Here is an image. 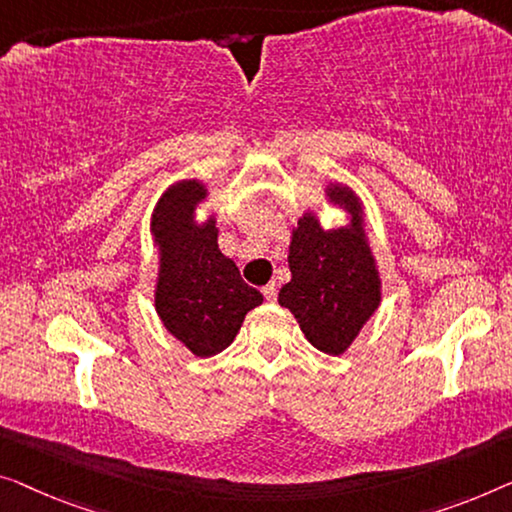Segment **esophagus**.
I'll use <instances>...</instances> for the list:
<instances>
[{
  "instance_id": "1",
  "label": "esophagus",
  "mask_w": 512,
  "mask_h": 512,
  "mask_svg": "<svg viewBox=\"0 0 512 512\" xmlns=\"http://www.w3.org/2000/svg\"><path fill=\"white\" fill-rule=\"evenodd\" d=\"M262 294H264L266 301H276V296H278L276 282H269V285H264V287H262Z\"/></svg>"
}]
</instances>
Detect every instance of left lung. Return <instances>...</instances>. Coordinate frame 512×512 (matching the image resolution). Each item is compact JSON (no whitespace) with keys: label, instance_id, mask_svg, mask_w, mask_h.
Returning <instances> with one entry per match:
<instances>
[{"label":"left lung","instance_id":"left-lung-1","mask_svg":"<svg viewBox=\"0 0 512 512\" xmlns=\"http://www.w3.org/2000/svg\"><path fill=\"white\" fill-rule=\"evenodd\" d=\"M326 195L349 213V225L324 230L315 213H303L289 243L292 280L282 285L278 303L296 317L312 347L340 356L379 308L381 280L361 200L342 183H331Z\"/></svg>","mask_w":512,"mask_h":512}]
</instances>
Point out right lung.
I'll list each match as a JSON object with an SVG mask.
<instances>
[{"instance_id":"1","label":"right lung","mask_w":512,"mask_h":512,"mask_svg":"<svg viewBox=\"0 0 512 512\" xmlns=\"http://www.w3.org/2000/svg\"><path fill=\"white\" fill-rule=\"evenodd\" d=\"M207 186L177 181L160 195L151 216L158 246L156 312L165 329L200 358L216 356L234 342L243 317L264 301L241 280L230 257L218 248L216 218L197 223V204Z\"/></svg>"}]
</instances>
